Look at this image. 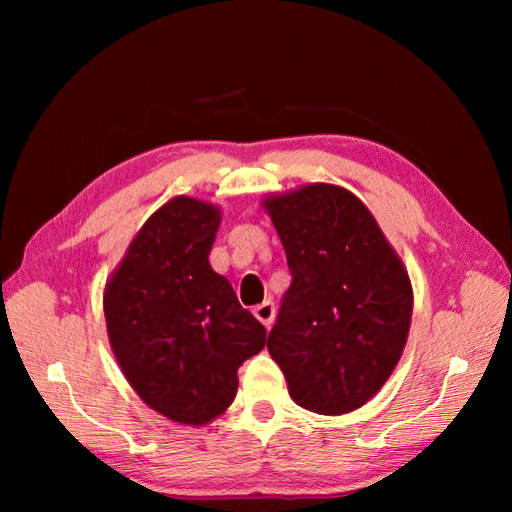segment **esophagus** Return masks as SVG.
Segmentation results:
<instances>
[{
  "mask_svg": "<svg viewBox=\"0 0 512 512\" xmlns=\"http://www.w3.org/2000/svg\"><path fill=\"white\" fill-rule=\"evenodd\" d=\"M253 314L257 317V321H262L266 328H270V325H273V319H275V303L266 299V301L259 303V306L253 308Z\"/></svg>",
  "mask_w": 512,
  "mask_h": 512,
  "instance_id": "obj_1",
  "label": "esophagus"
}]
</instances>
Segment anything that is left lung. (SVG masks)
I'll return each instance as SVG.
<instances>
[{"mask_svg": "<svg viewBox=\"0 0 512 512\" xmlns=\"http://www.w3.org/2000/svg\"><path fill=\"white\" fill-rule=\"evenodd\" d=\"M264 206L292 275L268 334L290 398L323 416L363 407L394 372L407 341V270L350 191L308 184Z\"/></svg>", "mask_w": 512, "mask_h": 512, "instance_id": "left-lung-1", "label": "left lung"}]
</instances>
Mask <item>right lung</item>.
I'll return each instance as SVG.
<instances>
[{"label":"right lung","mask_w":512,"mask_h":512,"mask_svg":"<svg viewBox=\"0 0 512 512\" xmlns=\"http://www.w3.org/2000/svg\"><path fill=\"white\" fill-rule=\"evenodd\" d=\"M217 226L213 204L173 198L140 228L103 297L129 385L151 409L193 427L226 411L239 365L266 345L264 325L209 264Z\"/></svg>","instance_id":"1"}]
</instances>
